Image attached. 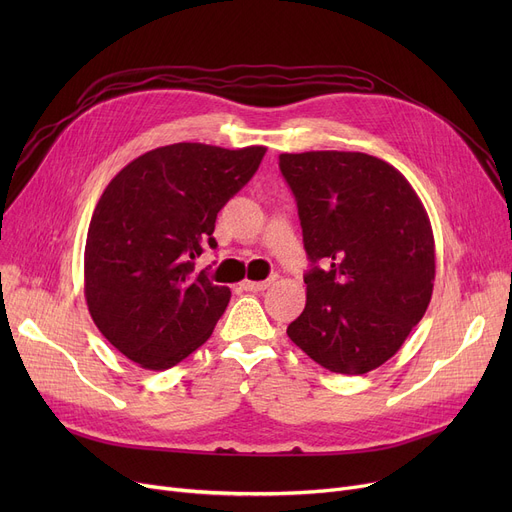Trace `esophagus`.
Wrapping results in <instances>:
<instances>
[{
    "mask_svg": "<svg viewBox=\"0 0 512 512\" xmlns=\"http://www.w3.org/2000/svg\"><path fill=\"white\" fill-rule=\"evenodd\" d=\"M274 282H276V276L267 278V280H263V282H251V280H245V282H242V288L249 290V292H263L265 288H270Z\"/></svg>",
    "mask_w": 512,
    "mask_h": 512,
    "instance_id": "esophagus-1",
    "label": "esophagus"
}]
</instances>
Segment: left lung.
Instances as JSON below:
<instances>
[{"mask_svg":"<svg viewBox=\"0 0 512 512\" xmlns=\"http://www.w3.org/2000/svg\"><path fill=\"white\" fill-rule=\"evenodd\" d=\"M280 172L313 265L288 338L334 373L384 365L432 301L434 232L421 199L394 166L359 151L282 153Z\"/></svg>","mask_w":512,"mask_h":512,"instance_id":"obj_1","label":"left lung"}]
</instances>
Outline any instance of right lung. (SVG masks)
I'll list each match as a JSON object with an SVG mask.
<instances>
[{"label":"right lung","instance_id":"right-lung-1","mask_svg":"<svg viewBox=\"0 0 512 512\" xmlns=\"http://www.w3.org/2000/svg\"><path fill=\"white\" fill-rule=\"evenodd\" d=\"M265 147L174 143L132 159L93 211L85 299L99 332L137 365L164 371L211 336L230 301L195 259L218 211L257 172Z\"/></svg>","mask_w":512,"mask_h":512}]
</instances>
